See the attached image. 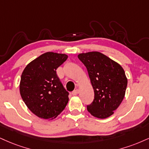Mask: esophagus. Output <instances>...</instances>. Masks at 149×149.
Masks as SVG:
<instances>
[{
	"mask_svg": "<svg viewBox=\"0 0 149 149\" xmlns=\"http://www.w3.org/2000/svg\"><path fill=\"white\" fill-rule=\"evenodd\" d=\"M79 93V90L78 89H76V90H73L72 92V94L74 95V96H76V95H77Z\"/></svg>",
	"mask_w": 149,
	"mask_h": 149,
	"instance_id": "esophagus-1",
	"label": "esophagus"
}]
</instances>
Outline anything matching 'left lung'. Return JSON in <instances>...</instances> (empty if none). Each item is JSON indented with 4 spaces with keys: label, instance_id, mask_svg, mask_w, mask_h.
Instances as JSON below:
<instances>
[{
    "label": "left lung",
    "instance_id": "obj_1",
    "mask_svg": "<svg viewBox=\"0 0 149 149\" xmlns=\"http://www.w3.org/2000/svg\"><path fill=\"white\" fill-rule=\"evenodd\" d=\"M78 57L87 68L94 92V101L87 105V110L99 119L109 117L125 96L128 80L124 70L100 52L80 53Z\"/></svg>",
    "mask_w": 149,
    "mask_h": 149
}]
</instances>
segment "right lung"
Masks as SVG:
<instances>
[{
	"label": "right lung",
	"instance_id": "right-lung-1",
	"mask_svg": "<svg viewBox=\"0 0 149 149\" xmlns=\"http://www.w3.org/2000/svg\"><path fill=\"white\" fill-rule=\"evenodd\" d=\"M67 58L66 54L47 52L30 62L23 70L19 85L21 98L39 118L54 119L68 103L69 92L56 73V69Z\"/></svg>",
	"mask_w": 149,
	"mask_h": 149
}]
</instances>
